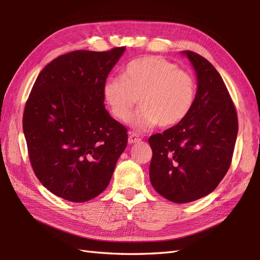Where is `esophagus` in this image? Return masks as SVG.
I'll use <instances>...</instances> for the list:
<instances>
[{"label": "esophagus", "instance_id": "1", "mask_svg": "<svg viewBox=\"0 0 260 260\" xmlns=\"http://www.w3.org/2000/svg\"><path fill=\"white\" fill-rule=\"evenodd\" d=\"M141 142V139L139 135H136L135 133H129L128 135V143L129 144H134V143H139Z\"/></svg>", "mask_w": 260, "mask_h": 260}]
</instances>
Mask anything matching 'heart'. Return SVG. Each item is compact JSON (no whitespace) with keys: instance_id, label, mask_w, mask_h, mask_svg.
<instances>
[{"instance_id":"obj_1","label":"heart","mask_w":260,"mask_h":260,"mask_svg":"<svg viewBox=\"0 0 260 260\" xmlns=\"http://www.w3.org/2000/svg\"><path fill=\"white\" fill-rule=\"evenodd\" d=\"M104 101L119 121L128 120L139 98L141 108L132 118L136 129L158 124L168 128L181 123L194 106L197 82L190 73L162 57L146 56L125 66L121 77L103 85Z\"/></svg>"}]
</instances>
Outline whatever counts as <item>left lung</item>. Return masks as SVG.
Instances as JSON below:
<instances>
[{
    "instance_id": "8db88e82",
    "label": "left lung",
    "mask_w": 260,
    "mask_h": 260,
    "mask_svg": "<svg viewBox=\"0 0 260 260\" xmlns=\"http://www.w3.org/2000/svg\"><path fill=\"white\" fill-rule=\"evenodd\" d=\"M198 78L196 103L181 123L152 135L150 179L175 203L208 196L227 174L238 134V117L221 76L206 58L183 51Z\"/></svg>"
}]
</instances>
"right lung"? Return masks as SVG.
Wrapping results in <instances>:
<instances>
[{"label":"right lung","mask_w":260,"mask_h":260,"mask_svg":"<svg viewBox=\"0 0 260 260\" xmlns=\"http://www.w3.org/2000/svg\"><path fill=\"white\" fill-rule=\"evenodd\" d=\"M125 49L62 54L42 69L26 101L23 133L33 172L64 200L101 194L126 148V127L110 117L103 96Z\"/></svg>","instance_id":"right-lung-1"}]
</instances>
